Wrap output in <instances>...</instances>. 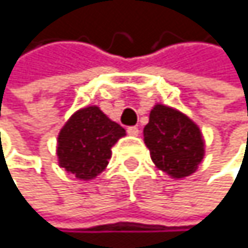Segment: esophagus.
I'll return each mask as SVG.
<instances>
[{"label": "esophagus", "instance_id": "34e87169", "mask_svg": "<svg viewBox=\"0 0 248 248\" xmlns=\"http://www.w3.org/2000/svg\"><path fill=\"white\" fill-rule=\"evenodd\" d=\"M126 132H128L129 135H132V137H137L138 132H140V129H138L137 126H129V128L126 129Z\"/></svg>", "mask_w": 248, "mask_h": 248}]
</instances>
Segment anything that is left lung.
Listing matches in <instances>:
<instances>
[{
  "label": "left lung",
  "instance_id": "1",
  "mask_svg": "<svg viewBox=\"0 0 248 248\" xmlns=\"http://www.w3.org/2000/svg\"><path fill=\"white\" fill-rule=\"evenodd\" d=\"M144 142L155 165L175 178L195 172L204 157L199 128L183 113L160 104L150 111Z\"/></svg>",
  "mask_w": 248,
  "mask_h": 248
}]
</instances>
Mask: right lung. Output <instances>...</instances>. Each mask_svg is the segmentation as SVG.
<instances>
[{
  "instance_id": "1",
  "label": "right lung",
  "mask_w": 248,
  "mask_h": 248,
  "mask_svg": "<svg viewBox=\"0 0 248 248\" xmlns=\"http://www.w3.org/2000/svg\"><path fill=\"white\" fill-rule=\"evenodd\" d=\"M123 135L125 129L98 107L81 108L59 132V165L80 180H91L106 170L111 147Z\"/></svg>"
}]
</instances>
